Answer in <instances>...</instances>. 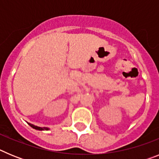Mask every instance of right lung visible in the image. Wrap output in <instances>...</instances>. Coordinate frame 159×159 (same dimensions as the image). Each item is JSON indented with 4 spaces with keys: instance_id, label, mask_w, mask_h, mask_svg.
<instances>
[{
    "instance_id": "1",
    "label": "right lung",
    "mask_w": 159,
    "mask_h": 159,
    "mask_svg": "<svg viewBox=\"0 0 159 159\" xmlns=\"http://www.w3.org/2000/svg\"><path fill=\"white\" fill-rule=\"evenodd\" d=\"M29 125L30 126V127H32V128L36 129V130H49V128H48V127H37V126H35V125H33V124H31V123H29Z\"/></svg>"
}]
</instances>
